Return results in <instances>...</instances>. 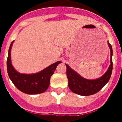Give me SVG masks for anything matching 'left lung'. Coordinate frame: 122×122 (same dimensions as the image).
I'll return each instance as SVG.
<instances>
[{
  "label": "left lung",
  "mask_w": 122,
  "mask_h": 122,
  "mask_svg": "<svg viewBox=\"0 0 122 122\" xmlns=\"http://www.w3.org/2000/svg\"><path fill=\"white\" fill-rule=\"evenodd\" d=\"M111 51L110 65L103 76L95 79H87L82 77L66 64V76L68 80V87L73 93L82 96H89L97 93L108 82L112 71V48L107 41Z\"/></svg>",
  "instance_id": "8db88e82"
}]
</instances>
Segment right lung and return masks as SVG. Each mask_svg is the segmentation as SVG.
<instances>
[{
  "instance_id": "add662e5",
  "label": "right lung",
  "mask_w": 122,
  "mask_h": 122,
  "mask_svg": "<svg viewBox=\"0 0 122 122\" xmlns=\"http://www.w3.org/2000/svg\"><path fill=\"white\" fill-rule=\"evenodd\" d=\"M11 42L6 62V67L8 76L17 89L26 94L35 95L43 93L49 87L50 78L54 73L56 68L60 61L54 63L41 71L33 74H22L17 71L11 64V49L13 44Z\"/></svg>"
}]
</instances>
